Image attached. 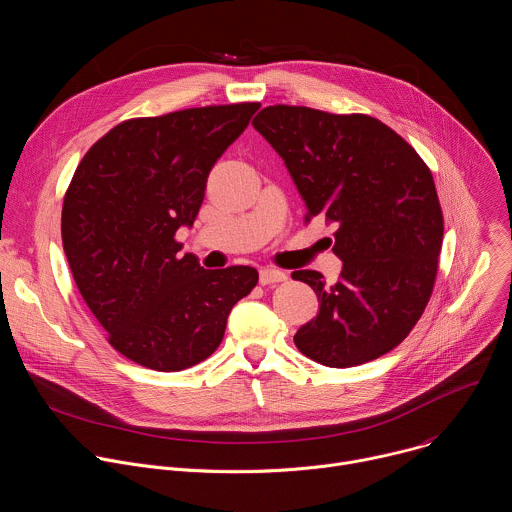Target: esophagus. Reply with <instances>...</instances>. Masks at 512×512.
<instances>
[{
	"label": "esophagus",
	"instance_id": "obj_1",
	"mask_svg": "<svg viewBox=\"0 0 512 512\" xmlns=\"http://www.w3.org/2000/svg\"><path fill=\"white\" fill-rule=\"evenodd\" d=\"M287 275L279 269H273V267H263L259 271V283L261 285H271V283H279V281H285Z\"/></svg>",
	"mask_w": 512,
	"mask_h": 512
}]
</instances>
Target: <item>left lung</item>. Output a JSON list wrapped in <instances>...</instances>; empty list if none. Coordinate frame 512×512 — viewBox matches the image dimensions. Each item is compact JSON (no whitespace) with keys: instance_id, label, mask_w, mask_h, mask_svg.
<instances>
[{"instance_id":"obj_1","label":"left lung","mask_w":512,"mask_h":512,"mask_svg":"<svg viewBox=\"0 0 512 512\" xmlns=\"http://www.w3.org/2000/svg\"><path fill=\"white\" fill-rule=\"evenodd\" d=\"M253 127L281 156L308 212L334 223L336 283L312 269L320 312L294 342L332 369L375 360L401 344L433 291L444 241V214L433 176L411 145L383 121L310 107L271 105Z\"/></svg>"}]
</instances>
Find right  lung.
<instances>
[{
	"label": "right lung",
	"mask_w": 512,
	"mask_h": 512,
	"mask_svg": "<svg viewBox=\"0 0 512 512\" xmlns=\"http://www.w3.org/2000/svg\"><path fill=\"white\" fill-rule=\"evenodd\" d=\"M259 107L127 119L91 145L68 184L60 231L70 273L109 344L145 369L176 373L208 358L259 281L247 265L204 269L176 241Z\"/></svg>",
	"instance_id": "obj_1"
}]
</instances>
